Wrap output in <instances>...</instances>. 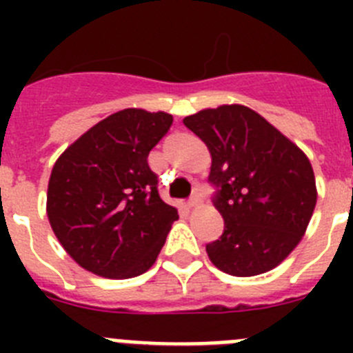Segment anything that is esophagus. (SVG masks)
Here are the masks:
<instances>
[{
	"mask_svg": "<svg viewBox=\"0 0 353 353\" xmlns=\"http://www.w3.org/2000/svg\"><path fill=\"white\" fill-rule=\"evenodd\" d=\"M201 201H203V196H201V191H198V189H196L194 194H192L191 199H189V208H196L199 203H201Z\"/></svg>",
	"mask_w": 353,
	"mask_h": 353,
	"instance_id": "1",
	"label": "esophagus"
}]
</instances>
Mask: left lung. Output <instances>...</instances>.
Instances as JSON below:
<instances>
[{"label": "left lung", "instance_id": "1", "mask_svg": "<svg viewBox=\"0 0 353 353\" xmlns=\"http://www.w3.org/2000/svg\"><path fill=\"white\" fill-rule=\"evenodd\" d=\"M183 125L210 150V182L224 233L207 245L223 272L251 277L276 269L304 236L316 205L307 155L270 121L242 104L201 109Z\"/></svg>", "mask_w": 353, "mask_h": 353}]
</instances>
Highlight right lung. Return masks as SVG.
I'll use <instances>...</instances> for the list:
<instances>
[{"instance_id":"right-lung-1","label":"right lung","mask_w":353,"mask_h":353,"mask_svg":"<svg viewBox=\"0 0 353 353\" xmlns=\"http://www.w3.org/2000/svg\"><path fill=\"white\" fill-rule=\"evenodd\" d=\"M171 123L164 111L121 109L56 159L46 212L56 239L84 270L129 279L157 260L179 212L159 196L148 154Z\"/></svg>"}]
</instances>
